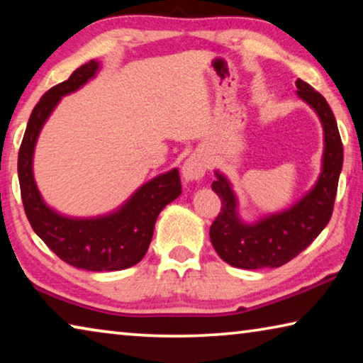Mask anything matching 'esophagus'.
Instances as JSON below:
<instances>
[{
  "mask_svg": "<svg viewBox=\"0 0 363 363\" xmlns=\"http://www.w3.org/2000/svg\"><path fill=\"white\" fill-rule=\"evenodd\" d=\"M208 169V162H206L204 155L201 154H191L189 157L183 162L182 167V177L185 182H196L199 178H203Z\"/></svg>",
  "mask_w": 363,
  "mask_h": 363,
  "instance_id": "obj_1",
  "label": "esophagus"
}]
</instances>
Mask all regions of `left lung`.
<instances>
[{
    "instance_id": "1",
    "label": "left lung",
    "mask_w": 363,
    "mask_h": 363,
    "mask_svg": "<svg viewBox=\"0 0 363 363\" xmlns=\"http://www.w3.org/2000/svg\"><path fill=\"white\" fill-rule=\"evenodd\" d=\"M295 86L297 96L321 121L325 136L321 174L313 188L291 208L248 224L240 219L238 201L228 178L216 170L213 189L222 201V209L211 225L209 237L217 255L233 267L263 269L286 264L302 253L331 219L342 170V141L326 99L302 79Z\"/></svg>"
}]
</instances>
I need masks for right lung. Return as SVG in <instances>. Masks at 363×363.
I'll return each instance as SVG.
<instances>
[{
  "mask_svg": "<svg viewBox=\"0 0 363 363\" xmlns=\"http://www.w3.org/2000/svg\"><path fill=\"white\" fill-rule=\"evenodd\" d=\"M99 69V61L91 60L72 72L68 81L43 94L32 110L18 159L22 204L33 232L65 263L97 272L138 264L147 252L160 211L182 193L180 175L172 169L144 183L118 209L104 216H63L43 201L33 178V150L38 135L61 97L87 84Z\"/></svg>",
  "mask_w": 363,
  "mask_h": 363,
  "instance_id": "right-lung-1",
  "label": "right lung"
}]
</instances>
